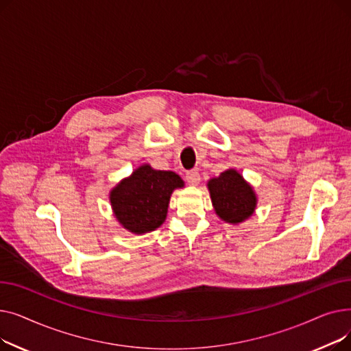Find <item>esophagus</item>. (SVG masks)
<instances>
[{"mask_svg": "<svg viewBox=\"0 0 351 351\" xmlns=\"http://www.w3.org/2000/svg\"><path fill=\"white\" fill-rule=\"evenodd\" d=\"M186 182L189 183V185H193V186H196L197 183L200 182V175H199V172H197L196 169H193V171H189V172L186 173Z\"/></svg>", "mask_w": 351, "mask_h": 351, "instance_id": "esophagus-1", "label": "esophagus"}]
</instances>
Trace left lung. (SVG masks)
<instances>
[{"label": "left lung", "mask_w": 351, "mask_h": 351, "mask_svg": "<svg viewBox=\"0 0 351 351\" xmlns=\"http://www.w3.org/2000/svg\"><path fill=\"white\" fill-rule=\"evenodd\" d=\"M216 215L228 223L237 225L249 219L257 205L253 188L236 169H228L208 182Z\"/></svg>", "instance_id": "obj_1"}]
</instances>
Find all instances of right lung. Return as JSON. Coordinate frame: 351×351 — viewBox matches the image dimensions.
<instances>
[{"mask_svg":"<svg viewBox=\"0 0 351 351\" xmlns=\"http://www.w3.org/2000/svg\"><path fill=\"white\" fill-rule=\"evenodd\" d=\"M183 185L175 172L142 165L110 191V206L126 230L135 234L152 232L165 222L172 192Z\"/></svg>","mask_w":351,"mask_h":351,"instance_id":"right-lung-1","label":"right lung"}]
</instances>
